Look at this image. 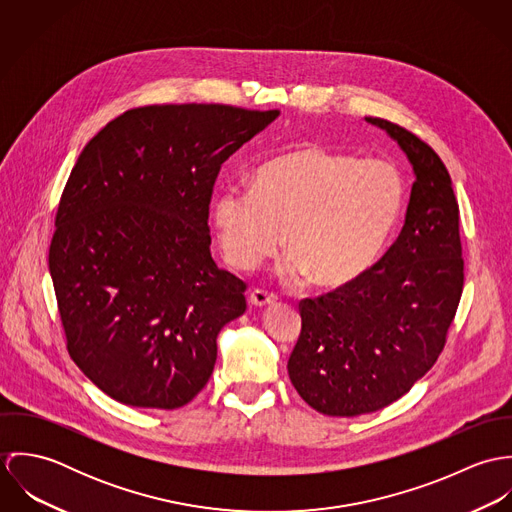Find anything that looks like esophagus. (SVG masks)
I'll list each match as a JSON object with an SVG mask.
<instances>
[{
  "mask_svg": "<svg viewBox=\"0 0 512 512\" xmlns=\"http://www.w3.org/2000/svg\"><path fill=\"white\" fill-rule=\"evenodd\" d=\"M276 301H278L276 293L266 292V290H254L250 293V303L254 307H266V305H272Z\"/></svg>",
  "mask_w": 512,
  "mask_h": 512,
  "instance_id": "esophagus-1",
  "label": "esophagus"
}]
</instances>
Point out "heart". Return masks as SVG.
<instances>
[{
    "mask_svg": "<svg viewBox=\"0 0 512 512\" xmlns=\"http://www.w3.org/2000/svg\"><path fill=\"white\" fill-rule=\"evenodd\" d=\"M404 205L406 181L392 163L303 144L264 161L250 189H220L211 220L232 268H258L286 236V278L339 288L378 260Z\"/></svg>",
    "mask_w": 512,
    "mask_h": 512,
    "instance_id": "b5f03b06",
    "label": "heart"
}]
</instances>
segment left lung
Returning <instances> with one entry per match:
<instances>
[{"mask_svg": "<svg viewBox=\"0 0 512 512\" xmlns=\"http://www.w3.org/2000/svg\"><path fill=\"white\" fill-rule=\"evenodd\" d=\"M412 163L406 220L384 256L357 280L299 301L301 333L288 372L325 416L353 418L404 396L445 347L463 292L459 205L438 153L382 118Z\"/></svg>", "mask_w": 512, "mask_h": 512, "instance_id": "1", "label": "left lung"}]
</instances>
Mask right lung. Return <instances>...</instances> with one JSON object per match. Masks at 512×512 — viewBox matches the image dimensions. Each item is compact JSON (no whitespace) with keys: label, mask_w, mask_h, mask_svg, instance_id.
I'll use <instances>...</instances> for the list:
<instances>
[{"label":"right lung","mask_w":512,"mask_h":512,"mask_svg":"<svg viewBox=\"0 0 512 512\" xmlns=\"http://www.w3.org/2000/svg\"><path fill=\"white\" fill-rule=\"evenodd\" d=\"M280 110L153 104L108 122L61 195L49 270L67 349L110 398L189 404L217 363L220 329L246 284L211 256L220 165Z\"/></svg>","instance_id":"add662e5"}]
</instances>
